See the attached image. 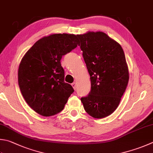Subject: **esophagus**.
Segmentation results:
<instances>
[{"instance_id": "1", "label": "esophagus", "mask_w": 153, "mask_h": 153, "mask_svg": "<svg viewBox=\"0 0 153 153\" xmlns=\"http://www.w3.org/2000/svg\"><path fill=\"white\" fill-rule=\"evenodd\" d=\"M72 86H73V87L74 90H76V82L72 83Z\"/></svg>"}]
</instances>
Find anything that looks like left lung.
Instances as JSON below:
<instances>
[{"label":"left lung","mask_w":153,"mask_h":153,"mask_svg":"<svg viewBox=\"0 0 153 153\" xmlns=\"http://www.w3.org/2000/svg\"><path fill=\"white\" fill-rule=\"evenodd\" d=\"M76 36L91 83L90 93L80 100L89 115L101 119L116 110L127 86L129 74L125 53L119 43L102 32Z\"/></svg>","instance_id":"left-lung-1"}]
</instances>
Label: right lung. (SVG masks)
<instances>
[{"label": "right lung", "instance_id": "add662e5", "mask_svg": "<svg viewBox=\"0 0 153 153\" xmlns=\"http://www.w3.org/2000/svg\"><path fill=\"white\" fill-rule=\"evenodd\" d=\"M78 45L74 34H54L36 41L23 56L18 71L19 87L30 107L42 116L62 111L74 91L65 82L60 60Z\"/></svg>", "mask_w": 153, "mask_h": 153}]
</instances>
